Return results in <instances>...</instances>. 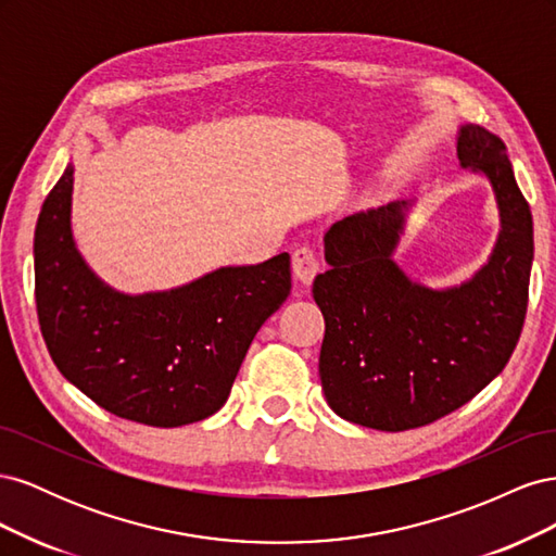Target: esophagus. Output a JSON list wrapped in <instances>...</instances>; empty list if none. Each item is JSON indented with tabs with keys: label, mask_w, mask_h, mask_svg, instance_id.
Masks as SVG:
<instances>
[{
	"label": "esophagus",
	"mask_w": 556,
	"mask_h": 556,
	"mask_svg": "<svg viewBox=\"0 0 556 556\" xmlns=\"http://www.w3.org/2000/svg\"><path fill=\"white\" fill-rule=\"evenodd\" d=\"M292 268L294 278L301 285H311L313 278L319 274V268H323V264H319L317 252L311 245H301L292 252Z\"/></svg>",
	"instance_id": "esophagus-1"
}]
</instances>
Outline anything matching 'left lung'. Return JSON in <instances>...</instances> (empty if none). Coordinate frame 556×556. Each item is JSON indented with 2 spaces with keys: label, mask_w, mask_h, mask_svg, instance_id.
Listing matches in <instances>:
<instances>
[{
  "label": "left lung",
  "mask_w": 556,
  "mask_h": 556,
  "mask_svg": "<svg viewBox=\"0 0 556 556\" xmlns=\"http://www.w3.org/2000/svg\"><path fill=\"white\" fill-rule=\"evenodd\" d=\"M457 157L490 178L501 215L490 262L459 288L429 290L394 264L406 201L343 217L325 233L329 271L313 282L325 315L319 380L348 422L431 425L482 392L519 341L533 260L529 204L496 134L464 125Z\"/></svg>",
  "instance_id": "1"
}]
</instances>
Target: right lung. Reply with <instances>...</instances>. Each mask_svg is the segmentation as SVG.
I'll use <instances>...</instances> for the list:
<instances>
[{
  "instance_id": "add662e5",
  "label": "right lung",
  "mask_w": 556,
  "mask_h": 556,
  "mask_svg": "<svg viewBox=\"0 0 556 556\" xmlns=\"http://www.w3.org/2000/svg\"><path fill=\"white\" fill-rule=\"evenodd\" d=\"M72 190L66 166L35 231L37 315L60 374L97 406L148 427L217 413L255 333L290 296V255L217 268L169 292L121 294L78 255Z\"/></svg>"
}]
</instances>
